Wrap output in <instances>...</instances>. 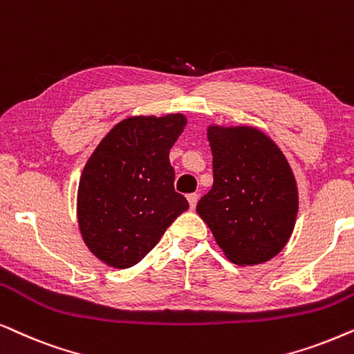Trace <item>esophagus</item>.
<instances>
[{
    "mask_svg": "<svg viewBox=\"0 0 354 354\" xmlns=\"http://www.w3.org/2000/svg\"><path fill=\"white\" fill-rule=\"evenodd\" d=\"M187 201H189L191 209H194L197 201H199V194H197V192H191V194H187Z\"/></svg>",
    "mask_w": 354,
    "mask_h": 354,
    "instance_id": "esophagus-1",
    "label": "esophagus"
}]
</instances>
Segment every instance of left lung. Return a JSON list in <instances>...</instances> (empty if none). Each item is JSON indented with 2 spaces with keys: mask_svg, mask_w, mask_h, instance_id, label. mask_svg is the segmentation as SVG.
<instances>
[{
  "mask_svg": "<svg viewBox=\"0 0 354 354\" xmlns=\"http://www.w3.org/2000/svg\"><path fill=\"white\" fill-rule=\"evenodd\" d=\"M214 186L197 204L225 256L238 266L275 257L293 233L298 187L285 155L259 129L207 131Z\"/></svg>",
  "mask_w": 354,
  "mask_h": 354,
  "instance_id": "1",
  "label": "left lung"
}]
</instances>
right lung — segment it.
<instances>
[{
	"label": "right lung",
	"instance_id": "right-lung-1",
	"mask_svg": "<svg viewBox=\"0 0 354 354\" xmlns=\"http://www.w3.org/2000/svg\"><path fill=\"white\" fill-rule=\"evenodd\" d=\"M186 122L180 113L128 118L88 158L79 181V228L87 248L106 266H136L189 209L186 197L174 191L169 163V149Z\"/></svg>",
	"mask_w": 354,
	"mask_h": 354
}]
</instances>
